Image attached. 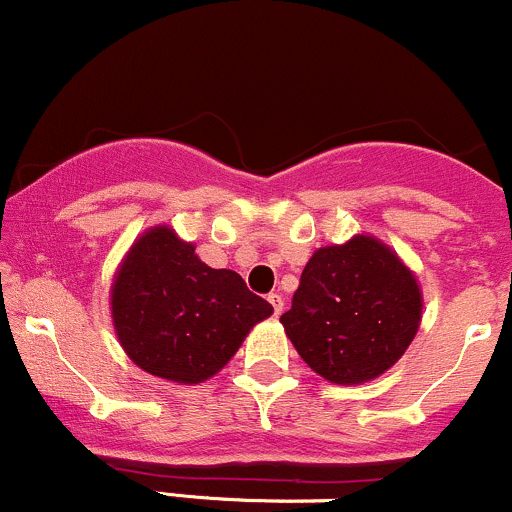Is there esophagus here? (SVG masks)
I'll list each match as a JSON object with an SVG mask.
<instances>
[{"label": "esophagus", "mask_w": 512, "mask_h": 512, "mask_svg": "<svg viewBox=\"0 0 512 512\" xmlns=\"http://www.w3.org/2000/svg\"><path fill=\"white\" fill-rule=\"evenodd\" d=\"M268 302H271V305H273V315H280V312H283V305H285L283 295L271 293V295H268Z\"/></svg>", "instance_id": "obj_1"}]
</instances>
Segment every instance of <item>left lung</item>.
<instances>
[{
    "instance_id": "left-lung-1",
    "label": "left lung",
    "mask_w": 512,
    "mask_h": 512,
    "mask_svg": "<svg viewBox=\"0 0 512 512\" xmlns=\"http://www.w3.org/2000/svg\"><path fill=\"white\" fill-rule=\"evenodd\" d=\"M422 317L417 280L373 236L312 254L280 315L307 366L332 383H364L405 354Z\"/></svg>"
}]
</instances>
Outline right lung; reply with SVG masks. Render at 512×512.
Instances as JSON below:
<instances>
[{
	"label": "right lung",
	"instance_id": "right-lung-1",
	"mask_svg": "<svg viewBox=\"0 0 512 512\" xmlns=\"http://www.w3.org/2000/svg\"><path fill=\"white\" fill-rule=\"evenodd\" d=\"M273 312L227 268H210L173 229L131 246L112 288L117 337L136 366L175 383H202Z\"/></svg>",
	"mask_w": 512,
	"mask_h": 512
}]
</instances>
